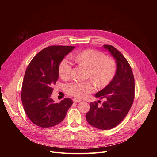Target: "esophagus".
<instances>
[{"instance_id": "obj_1", "label": "esophagus", "mask_w": 157, "mask_h": 157, "mask_svg": "<svg viewBox=\"0 0 157 157\" xmlns=\"http://www.w3.org/2000/svg\"><path fill=\"white\" fill-rule=\"evenodd\" d=\"M73 102H75V103H77V102H81V100L79 99V98H73Z\"/></svg>"}]
</instances>
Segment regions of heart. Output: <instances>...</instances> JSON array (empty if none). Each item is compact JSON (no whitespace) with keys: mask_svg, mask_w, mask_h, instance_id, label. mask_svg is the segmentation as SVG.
Here are the masks:
<instances>
[{"mask_svg":"<svg viewBox=\"0 0 157 157\" xmlns=\"http://www.w3.org/2000/svg\"><path fill=\"white\" fill-rule=\"evenodd\" d=\"M72 59L79 65L88 69L90 78L98 86H104L112 80L116 72V63L113 59L93 49H88L72 56ZM59 71L62 79L69 78L72 72V63L64 59L60 63ZM66 91L78 97H83L92 92L94 86L91 82L74 81L66 85Z\"/></svg>","mask_w":157,"mask_h":157,"instance_id":"b5f03b06","label":"heart"}]
</instances>
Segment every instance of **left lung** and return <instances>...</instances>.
Wrapping results in <instances>:
<instances>
[{
    "label": "left lung",
    "mask_w": 157,
    "mask_h": 157,
    "mask_svg": "<svg viewBox=\"0 0 157 157\" xmlns=\"http://www.w3.org/2000/svg\"><path fill=\"white\" fill-rule=\"evenodd\" d=\"M117 63L116 74L109 83L95 94L105 98L101 107L90 103L86 119L90 125L101 130L111 129L121 122L128 113L134 98V78L129 63L123 55L113 46L104 45Z\"/></svg>",
    "instance_id": "left-lung-1"
}]
</instances>
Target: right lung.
I'll use <instances>...</instances> for the list:
<instances>
[{"instance_id":"obj_1","label":"right lung","mask_w":157,"mask_h":157,"mask_svg":"<svg viewBox=\"0 0 157 157\" xmlns=\"http://www.w3.org/2000/svg\"><path fill=\"white\" fill-rule=\"evenodd\" d=\"M74 46H52L39 52L25 73L21 94L25 111L31 121L43 128L55 126L63 121L73 104L65 98L55 103L51 95L59 79V67Z\"/></svg>"}]
</instances>
